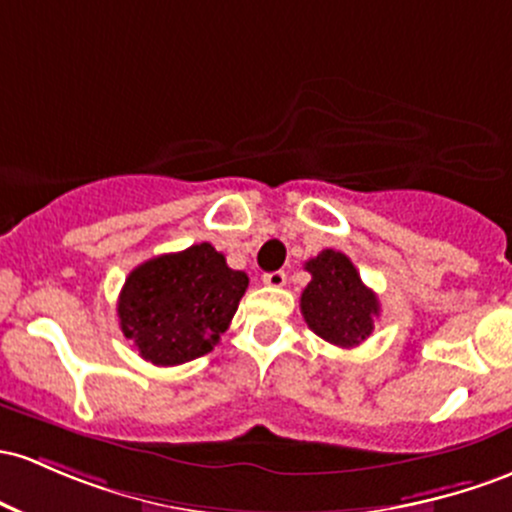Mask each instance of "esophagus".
<instances>
[{
  "mask_svg": "<svg viewBox=\"0 0 512 512\" xmlns=\"http://www.w3.org/2000/svg\"><path fill=\"white\" fill-rule=\"evenodd\" d=\"M262 282H265L267 286H272V289H282V286L286 284V274L279 269V272H267L265 277H262Z\"/></svg>",
  "mask_w": 512,
  "mask_h": 512,
  "instance_id": "obj_1",
  "label": "esophagus"
}]
</instances>
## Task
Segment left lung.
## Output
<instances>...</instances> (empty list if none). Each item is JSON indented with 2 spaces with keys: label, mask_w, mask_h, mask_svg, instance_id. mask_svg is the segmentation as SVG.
I'll return each instance as SVG.
<instances>
[{
  "label": "left lung",
  "mask_w": 512,
  "mask_h": 512,
  "mask_svg": "<svg viewBox=\"0 0 512 512\" xmlns=\"http://www.w3.org/2000/svg\"><path fill=\"white\" fill-rule=\"evenodd\" d=\"M311 282L301 294L303 320L313 333L338 347H357L372 335L379 299L359 279L347 255L323 250L306 262Z\"/></svg>",
  "instance_id": "left-lung-1"
}]
</instances>
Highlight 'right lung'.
Masks as SVG:
<instances>
[{
	"mask_svg": "<svg viewBox=\"0 0 512 512\" xmlns=\"http://www.w3.org/2000/svg\"><path fill=\"white\" fill-rule=\"evenodd\" d=\"M247 284L211 243L153 257L128 274L119 296V325L145 362H192L218 345Z\"/></svg>",
	"mask_w": 512,
	"mask_h": 512,
	"instance_id": "right-lung-1",
	"label": "right lung"
}]
</instances>
